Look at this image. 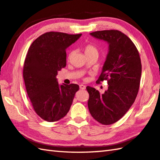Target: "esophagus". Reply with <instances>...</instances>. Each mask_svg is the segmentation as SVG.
Returning a JSON list of instances; mask_svg holds the SVG:
<instances>
[{
    "label": "esophagus",
    "mask_w": 160,
    "mask_h": 160,
    "mask_svg": "<svg viewBox=\"0 0 160 160\" xmlns=\"http://www.w3.org/2000/svg\"><path fill=\"white\" fill-rule=\"evenodd\" d=\"M80 89H85V88H86V86L85 85H80Z\"/></svg>",
    "instance_id": "esophagus-1"
}]
</instances>
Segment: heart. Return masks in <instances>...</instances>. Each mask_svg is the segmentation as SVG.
Wrapping results in <instances>:
<instances>
[{
    "label": "heart",
    "instance_id": "1",
    "mask_svg": "<svg viewBox=\"0 0 160 160\" xmlns=\"http://www.w3.org/2000/svg\"><path fill=\"white\" fill-rule=\"evenodd\" d=\"M84 50H85V53L86 54V56H89V55H92V54L98 55V48L93 44H87L85 46V48H84ZM72 53H73V52H71L70 53L68 54V59H71V57L72 55Z\"/></svg>",
    "mask_w": 160,
    "mask_h": 160
}]
</instances>
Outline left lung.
<instances>
[{"label":"left lung","mask_w":160,"mask_h":160,"mask_svg":"<svg viewBox=\"0 0 160 160\" xmlns=\"http://www.w3.org/2000/svg\"><path fill=\"white\" fill-rule=\"evenodd\" d=\"M109 43V52L97 82L107 81L108 90L101 94L88 86V108L98 122L109 125L118 122L128 111L137 97L142 66L137 48L129 38L118 30L90 33Z\"/></svg>","instance_id":"obj_1"}]
</instances>
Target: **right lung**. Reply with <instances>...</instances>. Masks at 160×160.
<instances>
[{"instance_id":"add662e5","label":"right lung","mask_w":160,"mask_h":160,"mask_svg":"<svg viewBox=\"0 0 160 160\" xmlns=\"http://www.w3.org/2000/svg\"><path fill=\"white\" fill-rule=\"evenodd\" d=\"M50 31L34 40L26 56L23 78L33 108L42 120L55 122L70 110L76 84L59 85L57 72L66 66V49L81 36Z\"/></svg>"}]
</instances>
